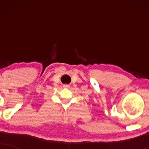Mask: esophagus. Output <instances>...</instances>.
Instances as JSON below:
<instances>
[{
	"label": "esophagus",
	"instance_id": "obj_1",
	"mask_svg": "<svg viewBox=\"0 0 149 149\" xmlns=\"http://www.w3.org/2000/svg\"><path fill=\"white\" fill-rule=\"evenodd\" d=\"M63 87H64V88H69V87H70V85H63Z\"/></svg>",
	"mask_w": 149,
	"mask_h": 149
}]
</instances>
